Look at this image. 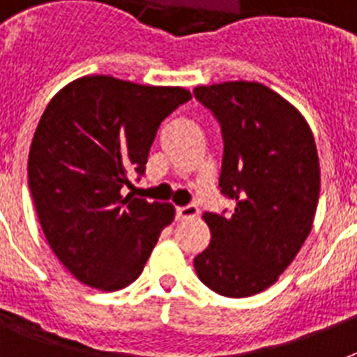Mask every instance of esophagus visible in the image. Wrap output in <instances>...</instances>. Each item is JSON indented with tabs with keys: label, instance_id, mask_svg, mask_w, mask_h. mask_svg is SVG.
<instances>
[{
	"label": "esophagus",
	"instance_id": "esophagus-1",
	"mask_svg": "<svg viewBox=\"0 0 357 357\" xmlns=\"http://www.w3.org/2000/svg\"><path fill=\"white\" fill-rule=\"evenodd\" d=\"M176 217H178L179 220H190V218H196L198 217V207L192 206V204H189V206H185V207H178V209H176Z\"/></svg>",
	"mask_w": 357,
	"mask_h": 357
}]
</instances>
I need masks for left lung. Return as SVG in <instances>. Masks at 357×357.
Instances as JSON below:
<instances>
[{
	"label": "left lung",
	"instance_id": "left-lung-1",
	"mask_svg": "<svg viewBox=\"0 0 357 357\" xmlns=\"http://www.w3.org/2000/svg\"><path fill=\"white\" fill-rule=\"evenodd\" d=\"M220 123L218 187L231 215L206 213L211 243L195 257L204 285L229 298L276 282L302 248L315 218L321 168L310 126L280 94L254 81L196 86Z\"/></svg>",
	"mask_w": 357,
	"mask_h": 357
}]
</instances>
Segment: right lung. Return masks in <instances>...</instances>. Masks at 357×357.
Segmentation results:
<instances>
[{
  "instance_id": "add662e5",
  "label": "right lung",
  "mask_w": 357,
  "mask_h": 357,
  "mask_svg": "<svg viewBox=\"0 0 357 357\" xmlns=\"http://www.w3.org/2000/svg\"><path fill=\"white\" fill-rule=\"evenodd\" d=\"M190 100L181 86L86 75L47 103L31 142L27 176L36 215L59 261L81 283L119 291L144 268L172 204L123 189L142 176L161 122Z\"/></svg>"
}]
</instances>
